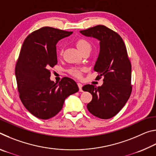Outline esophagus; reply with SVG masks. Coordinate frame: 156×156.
Wrapping results in <instances>:
<instances>
[{
    "label": "esophagus",
    "instance_id": "34e87169",
    "mask_svg": "<svg viewBox=\"0 0 156 156\" xmlns=\"http://www.w3.org/2000/svg\"><path fill=\"white\" fill-rule=\"evenodd\" d=\"M78 87H79V91H81V92L83 91V89H82V87H83V84H82L80 83H78Z\"/></svg>",
    "mask_w": 156,
    "mask_h": 156
}]
</instances>
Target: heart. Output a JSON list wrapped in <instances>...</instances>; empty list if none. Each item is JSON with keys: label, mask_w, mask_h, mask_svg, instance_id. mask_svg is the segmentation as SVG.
Here are the masks:
<instances>
[{"label": "heart", "mask_w": 156, "mask_h": 156, "mask_svg": "<svg viewBox=\"0 0 156 156\" xmlns=\"http://www.w3.org/2000/svg\"><path fill=\"white\" fill-rule=\"evenodd\" d=\"M76 46L80 50L81 52H83L86 50H89L90 51L91 48V44L89 43L88 41H87L86 39L81 38L76 42ZM83 69L80 67H71L68 69V72L69 74H71L73 76H74L76 78H80L82 77V72H83Z\"/></svg>", "instance_id": "b5f03b06"}]
</instances>
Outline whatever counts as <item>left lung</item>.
Wrapping results in <instances>:
<instances>
[{
  "instance_id": "left-lung-1",
  "label": "left lung",
  "mask_w": 156,
  "mask_h": 156,
  "mask_svg": "<svg viewBox=\"0 0 156 156\" xmlns=\"http://www.w3.org/2000/svg\"><path fill=\"white\" fill-rule=\"evenodd\" d=\"M80 32L100 41V54L94 71L99 73L98 80L104 78L102 86L83 87V91L93 96L87 107L96 117L109 119L122 109L132 91L131 65L125 44L119 34L105 25H96Z\"/></svg>"
}]
</instances>
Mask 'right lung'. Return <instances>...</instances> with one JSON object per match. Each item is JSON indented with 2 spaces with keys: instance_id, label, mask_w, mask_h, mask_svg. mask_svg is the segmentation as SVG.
<instances>
[{
  "instance_id": "obj_1",
  "label": "right lung",
  "mask_w": 156,
  "mask_h": 156,
  "mask_svg": "<svg viewBox=\"0 0 156 156\" xmlns=\"http://www.w3.org/2000/svg\"><path fill=\"white\" fill-rule=\"evenodd\" d=\"M72 33L43 27L31 33L21 47L15 68L19 97L26 109L40 119L58 114L66 98L79 90L72 78L64 77L58 83L50 80L49 69L58 62L56 44Z\"/></svg>"
}]
</instances>
